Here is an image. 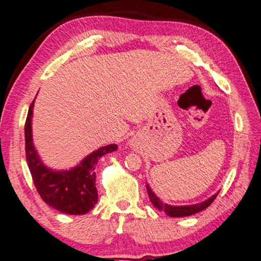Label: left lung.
<instances>
[{"instance_id": "1", "label": "left lung", "mask_w": 261, "mask_h": 261, "mask_svg": "<svg viewBox=\"0 0 261 261\" xmlns=\"http://www.w3.org/2000/svg\"><path fill=\"white\" fill-rule=\"evenodd\" d=\"M147 191L149 194V198H150V201L154 204L155 207H158L159 210L165 211V214L169 217H185V216H191V215H194L197 213H200L204 209H206L207 206H210V204L215 200V198L217 197V193L215 196L210 197L209 199L205 201H201L199 204H193V205H185V206H172L168 205V204H163L161 200H160L159 197L155 196V193L152 192L150 187L147 185Z\"/></svg>"}]
</instances>
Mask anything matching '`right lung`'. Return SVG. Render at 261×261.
Returning <instances> with one entry per match:
<instances>
[{"label":"right lung","instance_id":"obj_1","mask_svg":"<svg viewBox=\"0 0 261 261\" xmlns=\"http://www.w3.org/2000/svg\"><path fill=\"white\" fill-rule=\"evenodd\" d=\"M31 103L25 123V150L34 186L45 203L54 209L68 215H85L98 203L95 187V166L105 154L117 150L116 144H110L87 156L77 167L64 172L48 169L40 161L32 143V113Z\"/></svg>","mask_w":261,"mask_h":261}]
</instances>
